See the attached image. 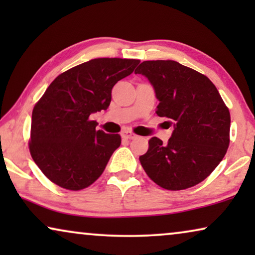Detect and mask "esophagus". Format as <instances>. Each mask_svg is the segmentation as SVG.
<instances>
[{
	"label": "esophagus",
	"mask_w": 255,
	"mask_h": 255,
	"mask_svg": "<svg viewBox=\"0 0 255 255\" xmlns=\"http://www.w3.org/2000/svg\"><path fill=\"white\" fill-rule=\"evenodd\" d=\"M122 137L125 138V139H134L135 137H137V135H135L133 132L127 130V131L122 132Z\"/></svg>",
	"instance_id": "esophagus-1"
}]
</instances>
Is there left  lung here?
Masks as SVG:
<instances>
[{"mask_svg":"<svg viewBox=\"0 0 255 255\" xmlns=\"http://www.w3.org/2000/svg\"><path fill=\"white\" fill-rule=\"evenodd\" d=\"M148 79L174 130L167 144L153 137L139 156L149 179L168 190L196 186L219 165L230 144L231 117L207 76L174 60L144 61L134 71Z\"/></svg>","mask_w":255,"mask_h":255,"instance_id":"obj_1","label":"left lung"}]
</instances>
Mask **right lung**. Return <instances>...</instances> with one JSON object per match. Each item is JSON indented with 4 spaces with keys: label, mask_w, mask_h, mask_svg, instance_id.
Wrapping results in <instances>:
<instances>
[{
    "label": "right lung",
    "mask_w": 255,
    "mask_h": 255,
    "mask_svg": "<svg viewBox=\"0 0 255 255\" xmlns=\"http://www.w3.org/2000/svg\"><path fill=\"white\" fill-rule=\"evenodd\" d=\"M135 59L99 58L54 79L32 111L30 153L59 187L81 190L101 176L121 135L96 130L90 115L107 110L111 89L139 64Z\"/></svg>",
    "instance_id": "right-lung-1"
}]
</instances>
